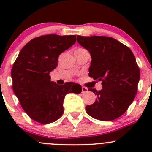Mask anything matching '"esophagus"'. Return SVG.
<instances>
[{
	"mask_svg": "<svg viewBox=\"0 0 152 152\" xmlns=\"http://www.w3.org/2000/svg\"><path fill=\"white\" fill-rule=\"evenodd\" d=\"M82 93H87V91H88V89H87V87H82Z\"/></svg>",
	"mask_w": 152,
	"mask_h": 152,
	"instance_id": "34e87169",
	"label": "esophagus"
}]
</instances>
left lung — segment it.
I'll use <instances>...</instances> for the list:
<instances>
[{
	"label": "left lung",
	"mask_w": 152,
	"mask_h": 152,
	"mask_svg": "<svg viewBox=\"0 0 152 152\" xmlns=\"http://www.w3.org/2000/svg\"><path fill=\"white\" fill-rule=\"evenodd\" d=\"M77 42L91 56L89 76L102 81V89L89 88L97 96L86 107L93 118L109 121L125 113L134 100L140 80V69L128 47L113 37L77 36Z\"/></svg>",
	"instance_id": "8db88e82"
}]
</instances>
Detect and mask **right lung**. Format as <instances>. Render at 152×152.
<instances>
[{"instance_id": "add662e5", "label": "right lung", "mask_w": 152, "mask_h": 152, "mask_svg": "<svg viewBox=\"0 0 152 152\" xmlns=\"http://www.w3.org/2000/svg\"><path fill=\"white\" fill-rule=\"evenodd\" d=\"M76 35L48 34L30 40L12 67V88L21 107L32 120L50 124L63 114L67 93H80L73 82L59 85L50 81V72L57 66L59 54L76 42Z\"/></svg>"}]
</instances>
